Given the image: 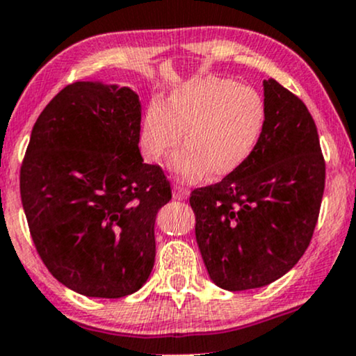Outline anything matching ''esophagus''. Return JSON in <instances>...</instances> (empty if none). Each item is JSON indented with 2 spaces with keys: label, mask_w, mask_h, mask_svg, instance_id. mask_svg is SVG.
Here are the masks:
<instances>
[{
  "label": "esophagus",
  "mask_w": 356,
  "mask_h": 356,
  "mask_svg": "<svg viewBox=\"0 0 356 356\" xmlns=\"http://www.w3.org/2000/svg\"><path fill=\"white\" fill-rule=\"evenodd\" d=\"M172 197L175 199V201H184V199L189 197V191H187L181 182H174Z\"/></svg>",
  "instance_id": "34e87169"
}]
</instances>
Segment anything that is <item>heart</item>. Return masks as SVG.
Here are the masks:
<instances>
[{
  "label": "heart",
  "mask_w": 356,
  "mask_h": 356,
  "mask_svg": "<svg viewBox=\"0 0 356 356\" xmlns=\"http://www.w3.org/2000/svg\"><path fill=\"white\" fill-rule=\"evenodd\" d=\"M266 122L264 100L254 88L218 76L194 79L175 88L167 104L154 100L142 124L140 144L147 159L161 162L184 144L170 161L174 172L201 179L238 170L256 149Z\"/></svg>",
  "instance_id": "1"
}]
</instances>
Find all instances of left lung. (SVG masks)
Segmentation results:
<instances>
[{"label": "left lung", "mask_w": 356, "mask_h": 356, "mask_svg": "<svg viewBox=\"0 0 356 356\" xmlns=\"http://www.w3.org/2000/svg\"><path fill=\"white\" fill-rule=\"evenodd\" d=\"M266 122L249 159L191 194L195 241L211 281L227 291L284 276L309 246L325 161L312 113L276 80L263 81Z\"/></svg>", "instance_id": "8db88e82"}]
</instances>
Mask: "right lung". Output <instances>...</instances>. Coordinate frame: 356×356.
<instances>
[{
	"mask_svg": "<svg viewBox=\"0 0 356 356\" xmlns=\"http://www.w3.org/2000/svg\"><path fill=\"white\" fill-rule=\"evenodd\" d=\"M129 87L75 81L40 113L19 172L28 227L61 284L83 296L138 291L155 261L154 224L170 184L138 149Z\"/></svg>",
	"mask_w": 356,
	"mask_h": 356,
	"instance_id": "obj_1",
	"label": "right lung"
}]
</instances>
